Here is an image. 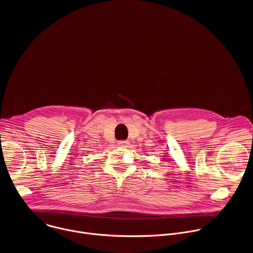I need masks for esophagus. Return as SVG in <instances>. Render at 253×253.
<instances>
[{
	"label": "esophagus",
	"mask_w": 253,
	"mask_h": 253,
	"mask_svg": "<svg viewBox=\"0 0 253 253\" xmlns=\"http://www.w3.org/2000/svg\"><path fill=\"white\" fill-rule=\"evenodd\" d=\"M127 145H128V142H127V141H119V142H118V146H119V147L125 148Z\"/></svg>",
	"instance_id": "obj_1"
}]
</instances>
